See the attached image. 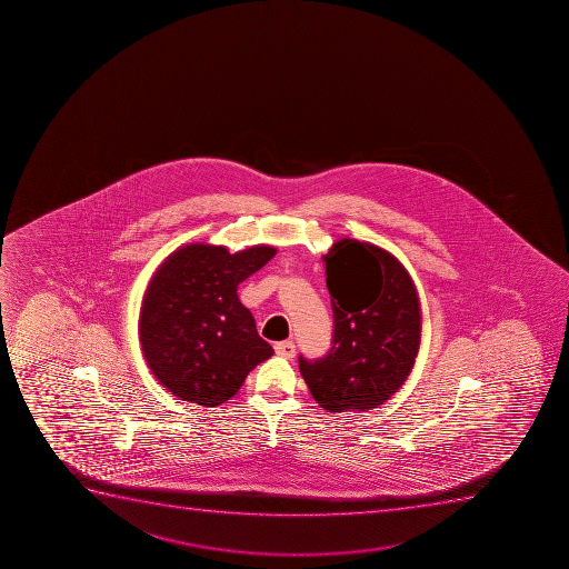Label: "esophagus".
<instances>
[{
  "instance_id": "34e87169",
  "label": "esophagus",
  "mask_w": 569,
  "mask_h": 569,
  "mask_svg": "<svg viewBox=\"0 0 569 569\" xmlns=\"http://www.w3.org/2000/svg\"><path fill=\"white\" fill-rule=\"evenodd\" d=\"M276 355L281 356V358H295L297 355V347H295L293 341H281V343L274 345Z\"/></svg>"
}]
</instances>
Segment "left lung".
<instances>
[{"label":"left lung","instance_id":"1","mask_svg":"<svg viewBox=\"0 0 569 569\" xmlns=\"http://www.w3.org/2000/svg\"><path fill=\"white\" fill-rule=\"evenodd\" d=\"M333 311L332 347L300 375L328 411L383 405L410 377L421 345V306L399 259L371 242L341 239L322 256Z\"/></svg>","mask_w":569,"mask_h":569}]
</instances>
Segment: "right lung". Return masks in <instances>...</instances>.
Listing matches in <instances>:
<instances>
[{"label": "right lung", "mask_w": 569, "mask_h": 569, "mask_svg": "<svg viewBox=\"0 0 569 569\" xmlns=\"http://www.w3.org/2000/svg\"><path fill=\"white\" fill-rule=\"evenodd\" d=\"M274 253L267 244L230 253L194 242L159 264L142 299L139 336L150 371L174 397L222 405L274 355L237 297V286Z\"/></svg>", "instance_id": "1"}]
</instances>
